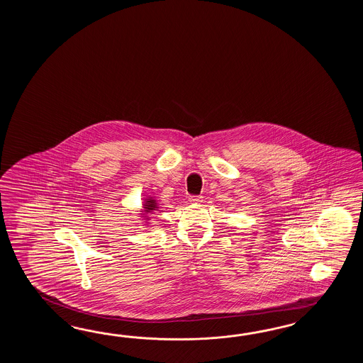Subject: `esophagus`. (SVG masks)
Listing matches in <instances>:
<instances>
[{
  "mask_svg": "<svg viewBox=\"0 0 363 363\" xmlns=\"http://www.w3.org/2000/svg\"><path fill=\"white\" fill-rule=\"evenodd\" d=\"M202 196H199V194H192V196H189V201L192 202V203H200L202 202Z\"/></svg>",
  "mask_w": 363,
  "mask_h": 363,
  "instance_id": "34e87169",
  "label": "esophagus"
}]
</instances>
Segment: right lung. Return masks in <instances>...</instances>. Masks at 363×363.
<instances>
[{
  "label": "right lung",
  "mask_w": 363,
  "mask_h": 363,
  "mask_svg": "<svg viewBox=\"0 0 363 363\" xmlns=\"http://www.w3.org/2000/svg\"><path fill=\"white\" fill-rule=\"evenodd\" d=\"M145 206H147V210H155V202L153 200H149L147 201V205Z\"/></svg>",
  "instance_id": "obj_1"
}]
</instances>
